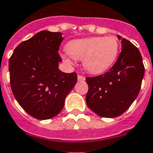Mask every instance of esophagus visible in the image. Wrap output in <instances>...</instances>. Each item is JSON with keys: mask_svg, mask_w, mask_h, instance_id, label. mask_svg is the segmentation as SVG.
<instances>
[{"mask_svg": "<svg viewBox=\"0 0 153 153\" xmlns=\"http://www.w3.org/2000/svg\"><path fill=\"white\" fill-rule=\"evenodd\" d=\"M77 80L78 81H85V77L81 75H78Z\"/></svg>", "mask_w": 153, "mask_h": 153, "instance_id": "34e87169", "label": "esophagus"}]
</instances>
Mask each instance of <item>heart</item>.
Masks as SVG:
<instances>
[{"mask_svg": "<svg viewBox=\"0 0 153 153\" xmlns=\"http://www.w3.org/2000/svg\"><path fill=\"white\" fill-rule=\"evenodd\" d=\"M66 49L71 57L82 60L87 72L100 74L107 71L116 61L119 42L114 36L86 38L72 40Z\"/></svg>", "mask_w": 153, "mask_h": 153, "instance_id": "b5f03b06", "label": "heart"}]
</instances>
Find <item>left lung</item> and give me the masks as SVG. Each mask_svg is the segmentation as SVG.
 <instances>
[{"label":"left lung","mask_w":153,"mask_h":153,"mask_svg":"<svg viewBox=\"0 0 153 153\" xmlns=\"http://www.w3.org/2000/svg\"><path fill=\"white\" fill-rule=\"evenodd\" d=\"M122 51L113 67L102 75L86 77L88 107L103 118H115L130 107L140 93L144 66L140 51L118 35Z\"/></svg>","instance_id":"left-lung-1"}]
</instances>
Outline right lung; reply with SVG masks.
Returning <instances> with one entry per match:
<instances>
[{"instance_id":"add662e5","label":"right lung","mask_w":153,"mask_h":153,"mask_svg":"<svg viewBox=\"0 0 153 153\" xmlns=\"http://www.w3.org/2000/svg\"><path fill=\"white\" fill-rule=\"evenodd\" d=\"M60 32L42 30L21 42L9 61L10 85L24 111L44 120L62 111L64 100L77 81L76 72L59 69Z\"/></svg>"}]
</instances>
